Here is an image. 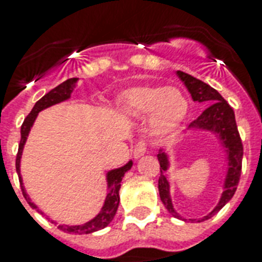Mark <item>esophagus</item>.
<instances>
[{
	"label": "esophagus",
	"mask_w": 262,
	"mask_h": 262,
	"mask_svg": "<svg viewBox=\"0 0 262 262\" xmlns=\"http://www.w3.org/2000/svg\"><path fill=\"white\" fill-rule=\"evenodd\" d=\"M145 151H146V145H145V142L138 141L137 144H136L135 149H133V157H135L136 160H138V158L142 157V156L145 155Z\"/></svg>",
	"instance_id": "obj_1"
}]
</instances>
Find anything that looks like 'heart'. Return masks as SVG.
<instances>
[{"label":"heart","instance_id":"obj_1","mask_svg":"<svg viewBox=\"0 0 262 262\" xmlns=\"http://www.w3.org/2000/svg\"><path fill=\"white\" fill-rule=\"evenodd\" d=\"M116 106L132 117L146 114V132L153 140H166L179 130L189 113L186 97L176 88L135 86L124 90L116 100Z\"/></svg>","mask_w":262,"mask_h":262}]
</instances>
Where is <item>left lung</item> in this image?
Segmentation results:
<instances>
[{
  "label": "left lung",
  "instance_id": "1",
  "mask_svg": "<svg viewBox=\"0 0 262 262\" xmlns=\"http://www.w3.org/2000/svg\"><path fill=\"white\" fill-rule=\"evenodd\" d=\"M177 77L185 85L188 92L192 96V100L195 102H205L210 104L205 111L200 114L197 120H194L189 125L188 130H202L209 132L214 135L219 140L221 148L224 149L226 158V172L225 179L223 182V193L220 195V200L217 205L202 219H189V221H205L213 217L219 210H221L228 202L232 200L233 194L236 192L237 185L239 181V174H241V162H243V142L239 138L238 130H237L236 118H234V112L229 104L223 98V96L213 89L208 83L197 80L190 74H186L181 70L176 72ZM158 161H160V170L161 176L158 179V192H160V199L168 212L176 219L186 221V219L174 209L172 201V194H170V184H169L166 174L169 168H170V156L166 150L161 149L157 155Z\"/></svg>",
  "mask_w": 262,
  "mask_h": 262
}]
</instances>
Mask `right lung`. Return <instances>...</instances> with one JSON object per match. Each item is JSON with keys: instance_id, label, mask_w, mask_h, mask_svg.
<instances>
[{"instance_id": "add662e5", "label": "right lung", "mask_w": 262, "mask_h": 262, "mask_svg": "<svg viewBox=\"0 0 262 262\" xmlns=\"http://www.w3.org/2000/svg\"><path fill=\"white\" fill-rule=\"evenodd\" d=\"M77 82H78V78H69L65 82L60 83L58 86L54 88L46 93L41 100H38L36 102V105L33 106L32 112L29 113V116L25 118L23 126H21V141H19L18 146V153H17V160H15V169H17V173H18L19 184H21V189H23V194L25 197V200L28 201L33 209L38 210L41 214H45L43 212L38 209V206L34 204V202L30 200L29 194L26 193V189L24 186L23 177H21V157H23L24 146L26 144V140H28V136L30 133V129L34 125V121H36L37 116H38L39 112L45 111L48 107L53 106V105L60 104L63 101L69 100L72 93H73L74 88L77 86ZM133 166V161L129 160L125 165L120 166V168L112 169L106 173V185H107V192L106 197H105L104 205L101 208V210L98 212V214H96V217H93L92 220H89L88 223L81 224V225H65V224H57L56 221H53L57 225V228L62 232L67 233H76V234H89V233L97 232V230L104 229L106 228L109 224L112 223V220L116 216V212L118 209V204H120V188H121V181L124 179L125 173L127 170H130V168Z\"/></svg>"}]
</instances>
